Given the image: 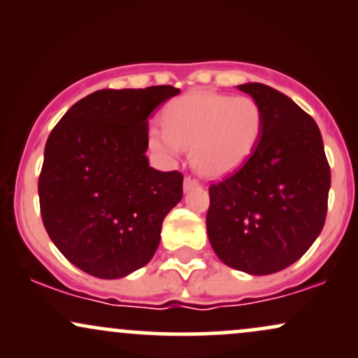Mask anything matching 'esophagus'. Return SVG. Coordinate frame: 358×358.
I'll return each instance as SVG.
<instances>
[{"instance_id":"esophagus-1","label":"esophagus","mask_w":358,"mask_h":358,"mask_svg":"<svg viewBox=\"0 0 358 358\" xmlns=\"http://www.w3.org/2000/svg\"><path fill=\"white\" fill-rule=\"evenodd\" d=\"M199 182H196L195 178H192V176H187V178L183 180V190L185 192H190L192 188H195V187H199Z\"/></svg>"}]
</instances>
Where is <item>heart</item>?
I'll use <instances>...</instances> for the list:
<instances>
[{"label": "heart", "instance_id": "1", "mask_svg": "<svg viewBox=\"0 0 358 358\" xmlns=\"http://www.w3.org/2000/svg\"><path fill=\"white\" fill-rule=\"evenodd\" d=\"M163 127L150 126L151 151L175 162L190 146L192 165L205 176L236 171L252 156L264 134V110L249 96L231 97L213 90H193L163 109Z\"/></svg>", "mask_w": 358, "mask_h": 358}]
</instances>
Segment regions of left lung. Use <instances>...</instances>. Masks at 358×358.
<instances>
[{"label": "left lung", "mask_w": 358, "mask_h": 358, "mask_svg": "<svg viewBox=\"0 0 358 358\" xmlns=\"http://www.w3.org/2000/svg\"><path fill=\"white\" fill-rule=\"evenodd\" d=\"M264 110L252 156L208 188L207 234L229 268L264 276L296 262L327 219L330 166L315 119L269 85H237Z\"/></svg>", "instance_id": "8db88e82"}]
</instances>
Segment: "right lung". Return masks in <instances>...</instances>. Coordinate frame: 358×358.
<instances>
[{
	"instance_id": "right-lung-1",
	"label": "right lung",
	"mask_w": 358,
	"mask_h": 358,
	"mask_svg": "<svg viewBox=\"0 0 358 358\" xmlns=\"http://www.w3.org/2000/svg\"><path fill=\"white\" fill-rule=\"evenodd\" d=\"M173 85L102 89L72 106L45 145L38 178L47 234L73 266L117 279L146 266L183 175L150 166L148 117Z\"/></svg>"
}]
</instances>
